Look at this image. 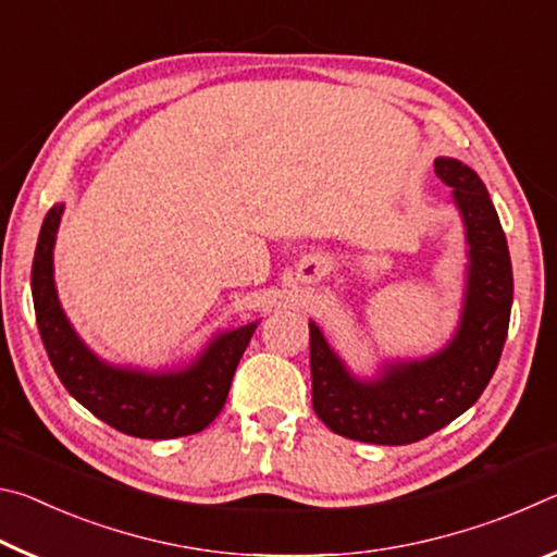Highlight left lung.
I'll return each mask as SVG.
<instances>
[{
	"label": "left lung",
	"instance_id": "left-lung-1",
	"mask_svg": "<svg viewBox=\"0 0 557 557\" xmlns=\"http://www.w3.org/2000/svg\"><path fill=\"white\" fill-rule=\"evenodd\" d=\"M465 221L469 268L457 334L442 351L398 361L358 381L309 322V366L317 418L336 435L369 445H410L449 425L479 400L502 358L513 301L506 235L486 186L457 159H435Z\"/></svg>",
	"mask_w": 557,
	"mask_h": 557
}]
</instances>
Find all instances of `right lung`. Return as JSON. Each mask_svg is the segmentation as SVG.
<instances>
[{
	"instance_id": "right-lung-1",
	"label": "right lung",
	"mask_w": 557,
	"mask_h": 557,
	"mask_svg": "<svg viewBox=\"0 0 557 557\" xmlns=\"http://www.w3.org/2000/svg\"><path fill=\"white\" fill-rule=\"evenodd\" d=\"M63 203L46 213L32 265V295L41 342L55 375L83 408L110 428L143 440H172L201 432L228 398L233 373L258 322L223 332L191 366L147 373L110 366L73 332L53 285V243Z\"/></svg>"
}]
</instances>
